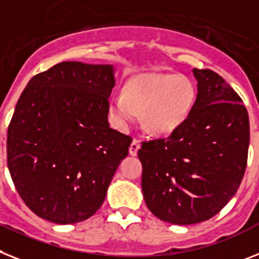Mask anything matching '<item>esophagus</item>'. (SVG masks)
Here are the masks:
<instances>
[{
	"label": "esophagus",
	"mask_w": 259,
	"mask_h": 259,
	"mask_svg": "<svg viewBox=\"0 0 259 259\" xmlns=\"http://www.w3.org/2000/svg\"><path fill=\"white\" fill-rule=\"evenodd\" d=\"M141 147V143L138 140H133V142L130 143V147H129V153L130 155H137V153H138V150H140Z\"/></svg>",
	"instance_id": "34e87169"
}]
</instances>
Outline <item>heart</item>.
Here are the masks:
<instances>
[{"instance_id": "obj_1", "label": "heart", "mask_w": 259, "mask_h": 259, "mask_svg": "<svg viewBox=\"0 0 259 259\" xmlns=\"http://www.w3.org/2000/svg\"><path fill=\"white\" fill-rule=\"evenodd\" d=\"M196 100L191 79L175 73H143L127 81L123 93L113 95L109 113L113 121L125 127L138 118L143 127L156 136L177 132L190 116Z\"/></svg>"}]
</instances>
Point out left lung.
<instances>
[{
	"instance_id": "1",
	"label": "left lung",
	"mask_w": 259,
	"mask_h": 259,
	"mask_svg": "<svg viewBox=\"0 0 259 259\" xmlns=\"http://www.w3.org/2000/svg\"><path fill=\"white\" fill-rule=\"evenodd\" d=\"M197 96L186 122L168 138L142 142V192L166 223L209 220L237 192L247 163V110L234 89L210 69H193Z\"/></svg>"
}]
</instances>
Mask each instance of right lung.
Segmentation results:
<instances>
[{
	"mask_svg": "<svg viewBox=\"0 0 259 259\" xmlns=\"http://www.w3.org/2000/svg\"><path fill=\"white\" fill-rule=\"evenodd\" d=\"M110 64L62 62L27 82L8 129V167L30 209L75 224L103 205L132 137L108 122Z\"/></svg>",
	"mask_w": 259,
	"mask_h": 259,
	"instance_id": "add662e5",
	"label": "right lung"
}]
</instances>
